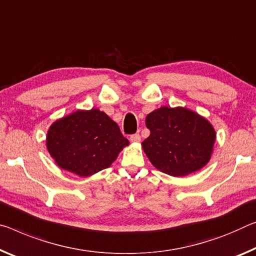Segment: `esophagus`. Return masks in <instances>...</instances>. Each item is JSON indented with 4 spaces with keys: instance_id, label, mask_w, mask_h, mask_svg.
<instances>
[{
    "instance_id": "34e87169",
    "label": "esophagus",
    "mask_w": 256,
    "mask_h": 256,
    "mask_svg": "<svg viewBox=\"0 0 256 256\" xmlns=\"http://www.w3.org/2000/svg\"><path fill=\"white\" fill-rule=\"evenodd\" d=\"M130 140H131V142H134V144L140 142L141 136H140L139 133H136V134H132L131 136H130Z\"/></svg>"
}]
</instances>
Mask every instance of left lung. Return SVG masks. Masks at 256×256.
Here are the masks:
<instances>
[{
    "label": "left lung",
    "mask_w": 256,
    "mask_h": 256,
    "mask_svg": "<svg viewBox=\"0 0 256 256\" xmlns=\"http://www.w3.org/2000/svg\"><path fill=\"white\" fill-rule=\"evenodd\" d=\"M150 136L142 141L146 155L157 170L184 176L208 163L216 142L210 122L186 108L162 107L146 117Z\"/></svg>",
    "instance_id": "left-lung-1"
}]
</instances>
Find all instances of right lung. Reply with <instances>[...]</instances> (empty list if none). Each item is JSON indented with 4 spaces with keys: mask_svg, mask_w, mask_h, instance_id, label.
<instances>
[{
    "mask_svg": "<svg viewBox=\"0 0 256 256\" xmlns=\"http://www.w3.org/2000/svg\"><path fill=\"white\" fill-rule=\"evenodd\" d=\"M128 144L118 125L99 109L77 110L56 120L46 136L48 152L59 168L80 176L109 168Z\"/></svg>",
    "mask_w": 256,
    "mask_h": 256,
    "instance_id": "1",
    "label": "right lung"
}]
</instances>
